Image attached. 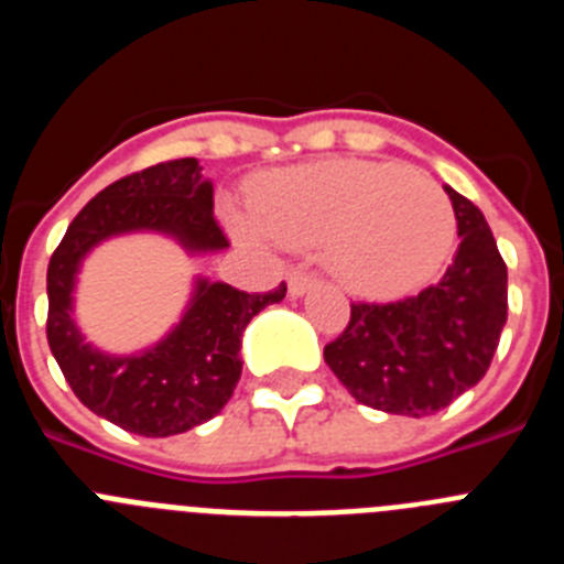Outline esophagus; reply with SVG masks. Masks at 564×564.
I'll use <instances>...</instances> for the list:
<instances>
[{
    "label": "esophagus",
    "mask_w": 564,
    "mask_h": 564,
    "mask_svg": "<svg viewBox=\"0 0 564 564\" xmlns=\"http://www.w3.org/2000/svg\"><path fill=\"white\" fill-rule=\"evenodd\" d=\"M313 288H316V279H313L311 273L293 271L291 276H288V293H291V296H305Z\"/></svg>",
    "instance_id": "obj_1"
}]
</instances>
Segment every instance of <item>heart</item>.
Returning <instances> with one entry per match:
<instances>
[{
    "label": "heart",
    "instance_id": "heart-1",
    "mask_svg": "<svg viewBox=\"0 0 564 564\" xmlns=\"http://www.w3.org/2000/svg\"><path fill=\"white\" fill-rule=\"evenodd\" d=\"M259 228L291 248L327 251L352 293L395 299L426 285L455 246V212L435 181L372 161L276 172L253 192ZM257 234L251 220H234Z\"/></svg>",
    "mask_w": 564,
    "mask_h": 564
}]
</instances>
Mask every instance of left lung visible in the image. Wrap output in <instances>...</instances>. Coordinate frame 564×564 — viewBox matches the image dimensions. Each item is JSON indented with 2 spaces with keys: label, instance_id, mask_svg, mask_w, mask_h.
Instances as JSON below:
<instances>
[{
  "label": "left lung",
  "instance_id": "left-lung-1",
  "mask_svg": "<svg viewBox=\"0 0 564 564\" xmlns=\"http://www.w3.org/2000/svg\"><path fill=\"white\" fill-rule=\"evenodd\" d=\"M457 220L452 265L437 285L392 305H352L325 361L364 406L423 417L471 390L495 358L508 318V271L471 200L443 186Z\"/></svg>",
  "mask_w": 564,
  "mask_h": 564
}]
</instances>
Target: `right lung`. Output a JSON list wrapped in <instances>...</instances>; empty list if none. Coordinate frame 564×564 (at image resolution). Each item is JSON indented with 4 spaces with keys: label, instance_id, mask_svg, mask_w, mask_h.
Here are the masks:
<instances>
[{
    "label": "right lung",
    "instance_id": "add662e5",
    "mask_svg": "<svg viewBox=\"0 0 564 564\" xmlns=\"http://www.w3.org/2000/svg\"><path fill=\"white\" fill-rule=\"evenodd\" d=\"M121 234H163L188 257L226 251L200 161L158 163L98 192L69 223L47 265V341L78 401L134 435H181L223 412L242 376L239 347L248 322L282 302L288 288L282 282L271 293H246L194 276L181 322L161 341L112 356L84 338L76 285L87 253Z\"/></svg>",
    "mask_w": 564,
    "mask_h": 564
}]
</instances>
